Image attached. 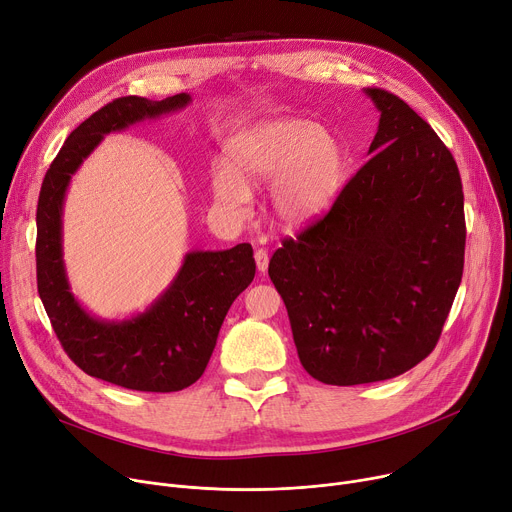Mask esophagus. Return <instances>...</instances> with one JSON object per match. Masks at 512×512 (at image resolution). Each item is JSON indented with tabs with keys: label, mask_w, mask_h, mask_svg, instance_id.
Listing matches in <instances>:
<instances>
[{
	"label": "esophagus",
	"mask_w": 512,
	"mask_h": 512,
	"mask_svg": "<svg viewBox=\"0 0 512 512\" xmlns=\"http://www.w3.org/2000/svg\"><path fill=\"white\" fill-rule=\"evenodd\" d=\"M255 263H257V269H259L261 273H265V271H267L269 255H267V251H265V249H257V251H255Z\"/></svg>",
	"instance_id": "obj_1"
}]
</instances>
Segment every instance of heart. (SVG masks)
Returning <instances> with one entry per match:
<instances>
[{
    "instance_id": "1",
    "label": "heart",
    "mask_w": 512,
    "mask_h": 512,
    "mask_svg": "<svg viewBox=\"0 0 512 512\" xmlns=\"http://www.w3.org/2000/svg\"><path fill=\"white\" fill-rule=\"evenodd\" d=\"M267 179L277 220L288 228L310 226L343 190L345 157L337 138L300 118L263 120L228 143V165L212 171V192L220 204L241 208L247 181Z\"/></svg>"
}]
</instances>
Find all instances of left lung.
Wrapping results in <instances>:
<instances>
[{
    "mask_svg": "<svg viewBox=\"0 0 512 512\" xmlns=\"http://www.w3.org/2000/svg\"><path fill=\"white\" fill-rule=\"evenodd\" d=\"M374 153L333 208L269 261L308 374L331 386L396 378L437 345L457 294L466 216L437 132L380 87Z\"/></svg>",
    "mask_w": 512,
    "mask_h": 512,
    "instance_id": "left-lung-1",
    "label": "left lung"
}]
</instances>
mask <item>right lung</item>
I'll return each mask as SVG.
<instances>
[{"mask_svg":"<svg viewBox=\"0 0 512 512\" xmlns=\"http://www.w3.org/2000/svg\"><path fill=\"white\" fill-rule=\"evenodd\" d=\"M190 102L188 94H177L161 102L126 96L106 104L69 134L38 196L36 282L57 339L87 376L128 390L177 392L200 380L230 304L253 282V249L241 243L226 251H192L171 286L143 314L100 320L69 290L61 245L63 200L71 175L104 134Z\"/></svg>","mask_w":512,"mask_h":512,"instance_id":"1","label":"right lung"}]
</instances>
